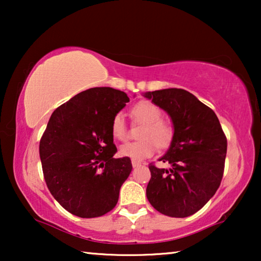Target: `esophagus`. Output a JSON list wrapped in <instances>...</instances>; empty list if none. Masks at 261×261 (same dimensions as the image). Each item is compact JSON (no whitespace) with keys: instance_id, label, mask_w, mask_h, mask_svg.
I'll list each match as a JSON object with an SVG mask.
<instances>
[{"instance_id":"34e87169","label":"esophagus","mask_w":261,"mask_h":261,"mask_svg":"<svg viewBox=\"0 0 261 261\" xmlns=\"http://www.w3.org/2000/svg\"><path fill=\"white\" fill-rule=\"evenodd\" d=\"M140 165H141V163L135 162V160H132V166H133V167H138V166H140Z\"/></svg>"}]
</instances>
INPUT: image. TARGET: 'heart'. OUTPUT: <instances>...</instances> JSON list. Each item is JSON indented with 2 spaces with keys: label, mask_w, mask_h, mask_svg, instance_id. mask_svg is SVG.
<instances>
[{
  "label": "heart",
  "mask_w": 261,
  "mask_h": 261,
  "mask_svg": "<svg viewBox=\"0 0 261 261\" xmlns=\"http://www.w3.org/2000/svg\"><path fill=\"white\" fill-rule=\"evenodd\" d=\"M135 122L144 124L140 133V141H130L120 146V154L135 162H140L155 152V147L167 148L173 139V128L170 123L162 120L163 113L154 103L141 101L130 110ZM113 137L117 140H124L128 129L122 113H117L110 123Z\"/></svg>",
  "instance_id": "heart-1"
}]
</instances>
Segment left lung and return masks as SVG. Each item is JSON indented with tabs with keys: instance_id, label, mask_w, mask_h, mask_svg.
I'll use <instances>...</instances> for the list:
<instances>
[{
	"instance_id": "1",
	"label": "left lung",
	"mask_w": 261,
	"mask_h": 261,
	"mask_svg": "<svg viewBox=\"0 0 261 261\" xmlns=\"http://www.w3.org/2000/svg\"><path fill=\"white\" fill-rule=\"evenodd\" d=\"M144 96L169 114L174 128L169 151L159 159L171 169L148 165V202L164 215H194L215 195L222 180L226 135L213 109L187 90L163 89Z\"/></svg>"
}]
</instances>
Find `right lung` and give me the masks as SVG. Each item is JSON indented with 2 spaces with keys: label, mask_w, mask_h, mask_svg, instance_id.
<instances>
[{
  "label": "right lung",
  "mask_w": 261,
  "mask_h": 261,
  "mask_svg": "<svg viewBox=\"0 0 261 261\" xmlns=\"http://www.w3.org/2000/svg\"><path fill=\"white\" fill-rule=\"evenodd\" d=\"M129 102L126 92L91 88L58 107L42 134L39 153L49 192L67 212L83 219L114 209L129 176V158L117 152L110 123Z\"/></svg>",
  "instance_id": "add662e5"
}]
</instances>
